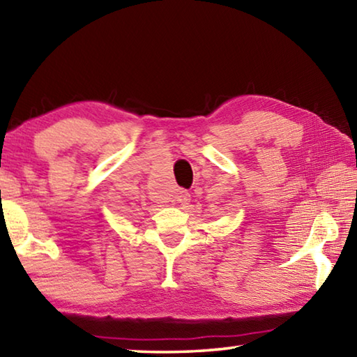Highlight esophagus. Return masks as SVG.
<instances>
[{"instance_id": "esophagus-1", "label": "esophagus", "mask_w": 357, "mask_h": 357, "mask_svg": "<svg viewBox=\"0 0 357 357\" xmlns=\"http://www.w3.org/2000/svg\"><path fill=\"white\" fill-rule=\"evenodd\" d=\"M189 193H187L185 190H178V195H176V202L179 203H185L187 200H189Z\"/></svg>"}]
</instances>
